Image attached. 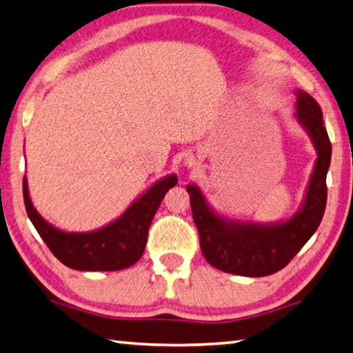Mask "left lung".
<instances>
[{
    "label": "left lung",
    "instance_id": "obj_1",
    "mask_svg": "<svg viewBox=\"0 0 353 353\" xmlns=\"http://www.w3.org/2000/svg\"><path fill=\"white\" fill-rule=\"evenodd\" d=\"M294 107L296 119L310 136L318 158L304 200L292 217L273 223L228 219L214 211L199 186H186L201 252L214 268L246 277L270 276L285 267L318 230L327 203L332 144L318 102L305 91L296 90Z\"/></svg>",
    "mask_w": 353,
    "mask_h": 353
}]
</instances>
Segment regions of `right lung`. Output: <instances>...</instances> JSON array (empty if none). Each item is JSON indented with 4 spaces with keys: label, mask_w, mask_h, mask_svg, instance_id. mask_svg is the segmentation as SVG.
Masks as SVG:
<instances>
[{
    "label": "right lung",
    "mask_w": 353,
    "mask_h": 353,
    "mask_svg": "<svg viewBox=\"0 0 353 353\" xmlns=\"http://www.w3.org/2000/svg\"><path fill=\"white\" fill-rule=\"evenodd\" d=\"M176 183L175 173L165 175L138 196L121 217L88 232L61 231L43 219L30 201L26 175L23 178V196L28 217L61 263L79 271H117L139 261L154 214L167 190Z\"/></svg>",
    "instance_id": "right-lung-1"
}]
</instances>
